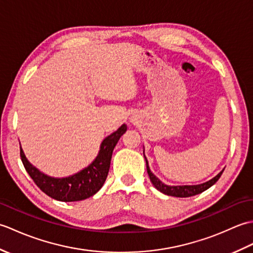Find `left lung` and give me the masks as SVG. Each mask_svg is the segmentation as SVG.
Returning <instances> with one entry per match:
<instances>
[{"mask_svg": "<svg viewBox=\"0 0 253 253\" xmlns=\"http://www.w3.org/2000/svg\"><path fill=\"white\" fill-rule=\"evenodd\" d=\"M146 159V157H144ZM146 163H147V170H148V175L150 177V180L153 184V186L157 188L159 191H161L164 195L168 196H173V197H178V198H187V197H192L199 195V193L203 192L204 190L209 189L210 187L213 186L215 182L219 179V177L223 174L224 169L221 171V173L217 174L214 178H212L211 180H209L207 182H203V184L200 185H195V186H168L163 184L157 176L154 174H152V171L150 170L149 165H148V161L146 159Z\"/></svg>", "mask_w": 253, "mask_h": 253, "instance_id": "8db88e82", "label": "left lung"}]
</instances>
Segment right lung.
<instances>
[{
  "mask_svg": "<svg viewBox=\"0 0 253 253\" xmlns=\"http://www.w3.org/2000/svg\"><path fill=\"white\" fill-rule=\"evenodd\" d=\"M126 130L127 126L124 124L115 132H113L102 141L98 157L88 168L65 178H53L41 173L39 169H37L28 162L21 147L20 159L27 173L45 195L63 202L84 200L95 195L103 186L109 174L113 150Z\"/></svg>",
  "mask_w": 253,
  "mask_h": 253,
  "instance_id": "right-lung-1",
  "label": "right lung"
}]
</instances>
